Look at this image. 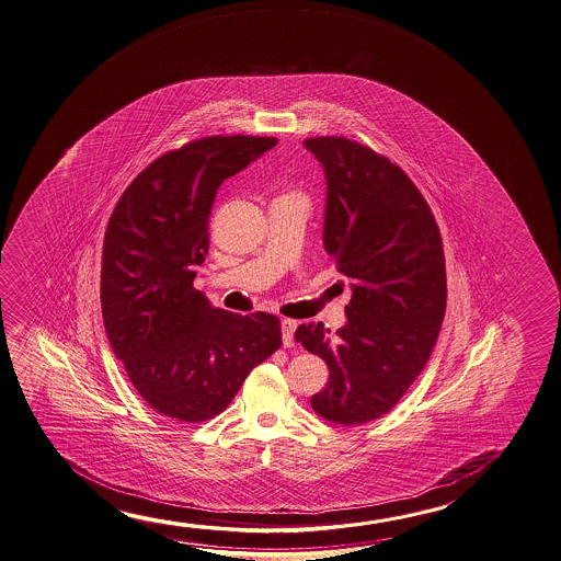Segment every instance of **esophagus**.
<instances>
[{"label": "esophagus", "instance_id": "34e87169", "mask_svg": "<svg viewBox=\"0 0 561 561\" xmlns=\"http://www.w3.org/2000/svg\"><path fill=\"white\" fill-rule=\"evenodd\" d=\"M298 324H296L295 320H288L285 318L283 322H280V330H283V342H285L286 347L295 346V330Z\"/></svg>", "mask_w": 561, "mask_h": 561}]
</instances>
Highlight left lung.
<instances>
[{
  "mask_svg": "<svg viewBox=\"0 0 561 561\" xmlns=\"http://www.w3.org/2000/svg\"><path fill=\"white\" fill-rule=\"evenodd\" d=\"M327 178L322 241L352 300L336 337L300 324L296 342L327 362L320 417L362 425L396 408L433 354L447 308L443 241L425 197L388 158L347 138L305 140Z\"/></svg>",
  "mask_w": 561,
  "mask_h": 561,
  "instance_id": "obj_1",
  "label": "left lung"
}]
</instances>
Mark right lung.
I'll return each instance as SVG.
<instances>
[{"label":"right lung","mask_w":561,"mask_h":561,"mask_svg":"<svg viewBox=\"0 0 561 561\" xmlns=\"http://www.w3.org/2000/svg\"><path fill=\"white\" fill-rule=\"evenodd\" d=\"M273 146L276 138L211 136L163 153L111 215L102 247L104 330L140 398L165 417H215L283 342L275 314H233L194 288L219 185Z\"/></svg>","instance_id":"1"}]
</instances>
